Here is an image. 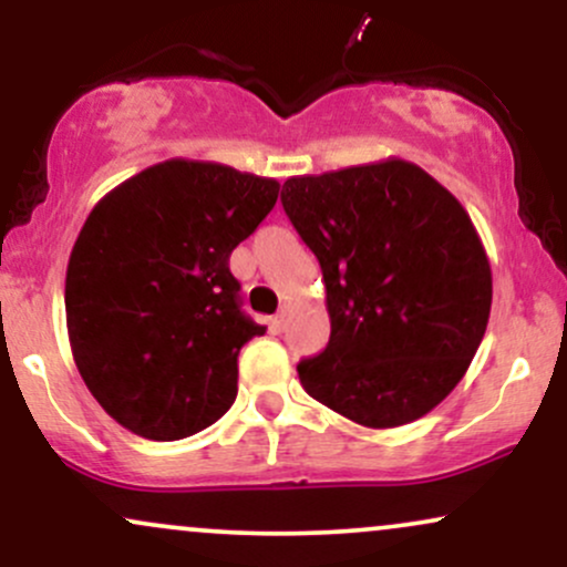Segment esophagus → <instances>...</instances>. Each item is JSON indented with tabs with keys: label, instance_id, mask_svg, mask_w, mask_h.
I'll list each match as a JSON object with an SVG mask.
<instances>
[{
	"label": "esophagus",
	"instance_id": "esophagus-1",
	"mask_svg": "<svg viewBox=\"0 0 567 567\" xmlns=\"http://www.w3.org/2000/svg\"><path fill=\"white\" fill-rule=\"evenodd\" d=\"M288 322H290V306H282V311L271 320V324H275V330H285L288 328Z\"/></svg>",
	"mask_w": 567,
	"mask_h": 567
}]
</instances>
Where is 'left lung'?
<instances>
[{
	"label": "left lung",
	"mask_w": 567,
	"mask_h": 567,
	"mask_svg": "<svg viewBox=\"0 0 567 567\" xmlns=\"http://www.w3.org/2000/svg\"><path fill=\"white\" fill-rule=\"evenodd\" d=\"M282 207L322 266L330 315L301 386L368 429L437 408L491 317V261L470 213L405 159L288 178Z\"/></svg>",
	"instance_id": "obj_1"
}]
</instances>
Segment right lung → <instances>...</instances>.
<instances>
[{
    "label": "right lung",
    "mask_w": 567,
    "mask_h": 567,
    "mask_svg": "<svg viewBox=\"0 0 567 567\" xmlns=\"http://www.w3.org/2000/svg\"><path fill=\"white\" fill-rule=\"evenodd\" d=\"M277 197L271 178L167 159L90 210L66 269V328L116 424L171 442L231 408L239 349L266 328L239 311L229 256Z\"/></svg>",
    "instance_id": "add662e5"
}]
</instances>
